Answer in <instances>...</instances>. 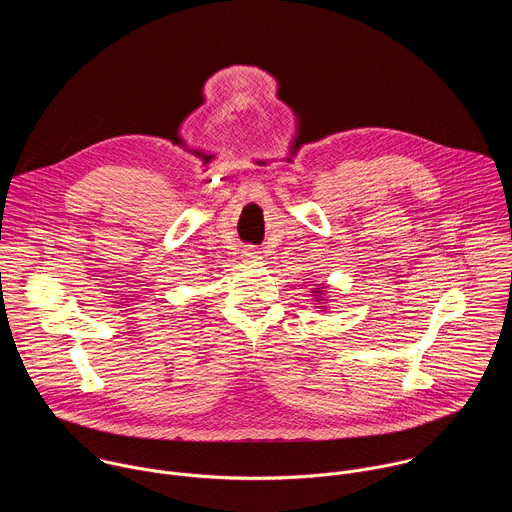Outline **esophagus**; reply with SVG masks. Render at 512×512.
Returning a JSON list of instances; mask_svg holds the SVG:
<instances>
[{
  "instance_id": "esophagus-1",
  "label": "esophagus",
  "mask_w": 512,
  "mask_h": 512,
  "mask_svg": "<svg viewBox=\"0 0 512 512\" xmlns=\"http://www.w3.org/2000/svg\"><path fill=\"white\" fill-rule=\"evenodd\" d=\"M256 254H258L256 250H246V256H250V258H256Z\"/></svg>"
}]
</instances>
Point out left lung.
<instances>
[{
	"mask_svg": "<svg viewBox=\"0 0 512 512\" xmlns=\"http://www.w3.org/2000/svg\"><path fill=\"white\" fill-rule=\"evenodd\" d=\"M327 286H321V284H315L313 288H311V293L309 295H313V303H315V307L317 309H321V311H327V290H325Z\"/></svg>",
	"mask_w": 512,
	"mask_h": 512,
	"instance_id": "8db88e82",
	"label": "left lung"
}]
</instances>
